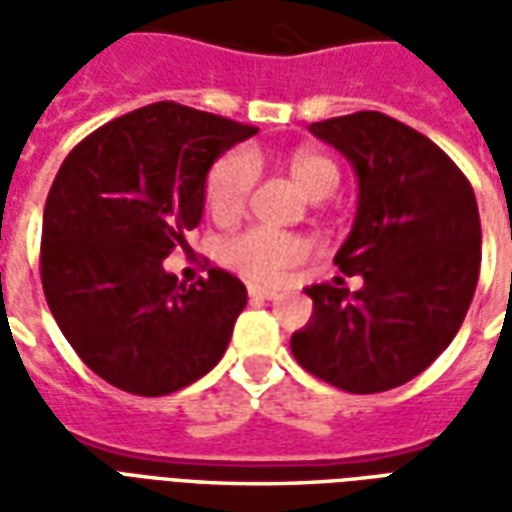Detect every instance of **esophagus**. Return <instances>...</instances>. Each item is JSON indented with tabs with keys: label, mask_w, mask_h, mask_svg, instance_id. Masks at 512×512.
Segmentation results:
<instances>
[{
	"label": "esophagus",
	"mask_w": 512,
	"mask_h": 512,
	"mask_svg": "<svg viewBox=\"0 0 512 512\" xmlns=\"http://www.w3.org/2000/svg\"><path fill=\"white\" fill-rule=\"evenodd\" d=\"M246 293H249V299H260V301L277 299V290L260 288V285H249V288H246Z\"/></svg>",
	"instance_id": "obj_1"
}]
</instances>
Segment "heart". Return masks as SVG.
<instances>
[{
	"label": "heart",
	"mask_w": 512,
	"mask_h": 512,
	"mask_svg": "<svg viewBox=\"0 0 512 512\" xmlns=\"http://www.w3.org/2000/svg\"><path fill=\"white\" fill-rule=\"evenodd\" d=\"M288 167L293 180L312 200H323L340 183V167L332 158L315 153V150H296L290 156ZM257 175H260V169L249 150H230L222 158H216V164L205 178L208 211L219 222H230L235 216H241L257 186ZM307 252H310V246L304 238L266 230V227L244 230L222 244L224 263L257 282H274L288 268L301 263Z\"/></svg>",
	"instance_id": "b5f03b06"
}]
</instances>
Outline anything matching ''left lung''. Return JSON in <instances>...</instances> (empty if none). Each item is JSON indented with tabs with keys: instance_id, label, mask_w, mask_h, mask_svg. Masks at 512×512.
I'll list each match as a JSON object with an SVG mask.
<instances>
[{
	"instance_id": "left-lung-1",
	"label": "left lung",
	"mask_w": 512,
	"mask_h": 512,
	"mask_svg": "<svg viewBox=\"0 0 512 512\" xmlns=\"http://www.w3.org/2000/svg\"><path fill=\"white\" fill-rule=\"evenodd\" d=\"M356 172L354 230L334 266L359 290L312 285L310 323L290 351L326 384L376 395L419 376L452 343L480 277L472 183L439 145L381 112L312 123Z\"/></svg>"
}]
</instances>
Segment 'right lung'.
I'll use <instances>...</instances> for the list:
<instances>
[{
  "label": "right lung",
  "instance_id": "1",
  "mask_svg": "<svg viewBox=\"0 0 512 512\" xmlns=\"http://www.w3.org/2000/svg\"><path fill=\"white\" fill-rule=\"evenodd\" d=\"M255 134L158 101L101 126L62 161L43 208L40 279L60 332L95 376L158 397L224 356L244 282L211 268L186 288L164 257L200 224L213 161Z\"/></svg>",
  "mask_w": 512,
  "mask_h": 512
}]
</instances>
